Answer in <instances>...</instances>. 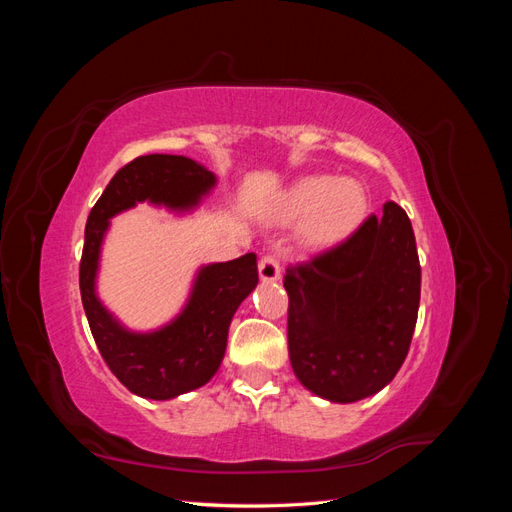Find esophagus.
<instances>
[{
	"mask_svg": "<svg viewBox=\"0 0 512 512\" xmlns=\"http://www.w3.org/2000/svg\"><path fill=\"white\" fill-rule=\"evenodd\" d=\"M258 273H260V280L262 282H275L280 280L282 275V265H280V258L275 254H265L258 262Z\"/></svg>",
	"mask_w": 512,
	"mask_h": 512,
	"instance_id": "obj_1",
	"label": "esophagus"
}]
</instances>
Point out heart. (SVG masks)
Returning <instances> with one entry per match:
<instances>
[{
	"mask_svg": "<svg viewBox=\"0 0 512 512\" xmlns=\"http://www.w3.org/2000/svg\"><path fill=\"white\" fill-rule=\"evenodd\" d=\"M369 211L367 192L359 181L333 175H307L282 194L275 218L299 224L301 239L312 247L346 241L363 224Z\"/></svg>",
	"mask_w": 512,
	"mask_h": 512,
	"instance_id": "1",
	"label": "heart"
}]
</instances>
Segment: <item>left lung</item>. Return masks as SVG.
Here are the masks:
<instances>
[{
	"mask_svg": "<svg viewBox=\"0 0 512 512\" xmlns=\"http://www.w3.org/2000/svg\"><path fill=\"white\" fill-rule=\"evenodd\" d=\"M288 354L305 389L337 404L376 395L406 361L421 265L406 211L386 203L337 247L284 275Z\"/></svg>",
	"mask_w": 512,
	"mask_h": 512,
	"instance_id": "8db88e82",
	"label": "left lung"
}]
</instances>
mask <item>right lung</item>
Instances as JSON below:
<instances>
[{
    "mask_svg": "<svg viewBox=\"0 0 512 512\" xmlns=\"http://www.w3.org/2000/svg\"><path fill=\"white\" fill-rule=\"evenodd\" d=\"M215 185V175L183 156L151 153L119 168L91 209L79 271L81 299L104 363L138 397L173 399L207 384L226 352L230 320L258 284L256 254L198 271L183 312L166 327L134 333L113 318L96 294L100 247L113 215L136 203L188 211Z\"/></svg>",
    "mask_w": 512,
    "mask_h": 512,
    "instance_id": "obj_1",
    "label": "right lung"
}]
</instances>
